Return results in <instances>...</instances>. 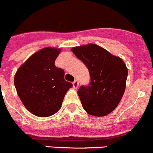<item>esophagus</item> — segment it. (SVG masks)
<instances>
[{"label": "esophagus", "instance_id": "34e87169", "mask_svg": "<svg viewBox=\"0 0 153 153\" xmlns=\"http://www.w3.org/2000/svg\"><path fill=\"white\" fill-rule=\"evenodd\" d=\"M73 86H74V89H77L78 86H79V83H78L77 80H74L73 82Z\"/></svg>", "mask_w": 153, "mask_h": 153}]
</instances>
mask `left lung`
I'll list each match as a JSON object with an SVG mask.
<instances>
[{"mask_svg":"<svg viewBox=\"0 0 153 153\" xmlns=\"http://www.w3.org/2000/svg\"><path fill=\"white\" fill-rule=\"evenodd\" d=\"M71 51L83 61L90 74L88 86L77 93L85 111L100 117L113 112L124 94L128 70L120 57L94 44L74 47Z\"/></svg>","mask_w":153,"mask_h":153,"instance_id":"8db88e82","label":"left lung"}]
</instances>
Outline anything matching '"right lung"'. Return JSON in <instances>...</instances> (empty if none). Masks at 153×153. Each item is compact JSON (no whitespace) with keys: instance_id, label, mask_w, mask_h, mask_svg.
I'll return each mask as SVG.
<instances>
[{"instance_id":"right-lung-1","label":"right lung","mask_w":153,"mask_h":153,"mask_svg":"<svg viewBox=\"0 0 153 153\" xmlns=\"http://www.w3.org/2000/svg\"><path fill=\"white\" fill-rule=\"evenodd\" d=\"M61 49L44 47L31 55L17 70L14 86L30 113L47 117L60 110L73 84L64 79V70L55 66Z\"/></svg>"}]
</instances>
